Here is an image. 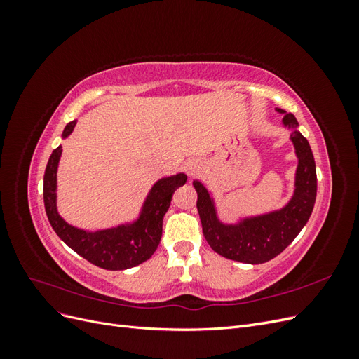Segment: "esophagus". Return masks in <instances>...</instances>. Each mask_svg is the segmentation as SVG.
Instances as JSON below:
<instances>
[{
    "label": "esophagus",
    "instance_id": "1",
    "mask_svg": "<svg viewBox=\"0 0 359 359\" xmlns=\"http://www.w3.org/2000/svg\"><path fill=\"white\" fill-rule=\"evenodd\" d=\"M186 169H187V173L190 177L198 175L199 170H201V163L198 160H190V161H187Z\"/></svg>",
    "mask_w": 359,
    "mask_h": 359
}]
</instances>
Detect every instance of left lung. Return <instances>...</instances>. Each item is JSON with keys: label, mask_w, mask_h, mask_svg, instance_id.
<instances>
[{"label": "left lung", "mask_w": 359, "mask_h": 359, "mask_svg": "<svg viewBox=\"0 0 359 359\" xmlns=\"http://www.w3.org/2000/svg\"><path fill=\"white\" fill-rule=\"evenodd\" d=\"M283 127L298 160L293 193L280 208L262 214L240 215L235 222H223L217 210L214 193L199 180L193 181L198 193V211L206 243L220 256L243 264H265L278 256L307 224L316 202V165L309 140L298 130L297 118L283 109Z\"/></svg>", "instance_id": "obj_1"}]
</instances>
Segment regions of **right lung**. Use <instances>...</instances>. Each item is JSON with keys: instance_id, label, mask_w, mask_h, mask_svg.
<instances>
[{"instance_id": "obj_1", "label": "right lung", "mask_w": 359, "mask_h": 359, "mask_svg": "<svg viewBox=\"0 0 359 359\" xmlns=\"http://www.w3.org/2000/svg\"><path fill=\"white\" fill-rule=\"evenodd\" d=\"M74 127L76 119L64 127L61 137L67 139ZM61 154V145L52 151L43 178V201L52 229L72 250L95 266L119 271L144 264L160 244L163 217L169 210L172 194L186 184V173L180 172L156 181L133 220L107 229L85 231L69 224L58 212L57 173Z\"/></svg>"}]
</instances>
